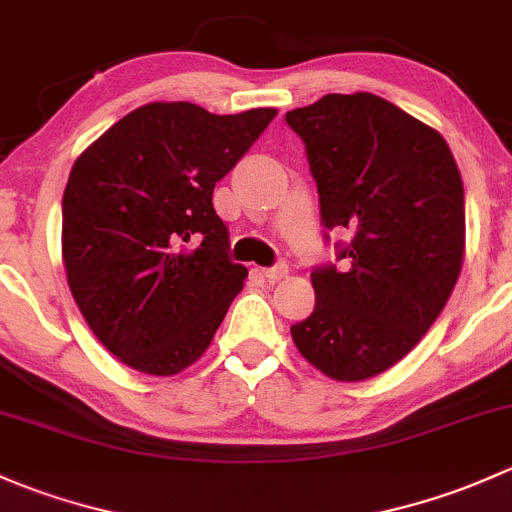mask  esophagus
<instances>
[{"mask_svg": "<svg viewBox=\"0 0 512 512\" xmlns=\"http://www.w3.org/2000/svg\"><path fill=\"white\" fill-rule=\"evenodd\" d=\"M261 273H263V278H266V281L276 283V281H281V278L288 276V266H286V263H278V266H273V268H263Z\"/></svg>", "mask_w": 512, "mask_h": 512, "instance_id": "1", "label": "esophagus"}]
</instances>
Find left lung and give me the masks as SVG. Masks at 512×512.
Listing matches in <instances>:
<instances>
[{
	"mask_svg": "<svg viewBox=\"0 0 512 512\" xmlns=\"http://www.w3.org/2000/svg\"><path fill=\"white\" fill-rule=\"evenodd\" d=\"M308 152L345 266L315 268V308L291 328L300 355L362 382L419 345L451 298L466 254L463 182L439 130L374 93H330L286 113Z\"/></svg>",
	"mask_w": 512,
	"mask_h": 512,
	"instance_id": "obj_1",
	"label": "left lung"
}]
</instances>
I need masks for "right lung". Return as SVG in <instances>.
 Here are the masks:
<instances>
[{
  "instance_id": "obj_1",
  "label": "right lung",
  "mask_w": 512,
  "mask_h": 512,
  "mask_svg": "<svg viewBox=\"0 0 512 512\" xmlns=\"http://www.w3.org/2000/svg\"><path fill=\"white\" fill-rule=\"evenodd\" d=\"M276 108L214 115L147 103L73 162L63 192L61 256L88 328L133 370L172 377L212 345L249 276L226 256L212 204Z\"/></svg>"
}]
</instances>
